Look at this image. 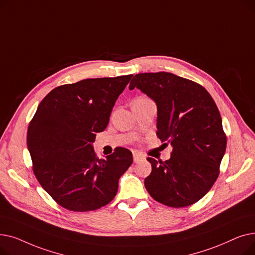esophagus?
I'll return each instance as SVG.
<instances>
[{
	"instance_id": "esophagus-1",
	"label": "esophagus",
	"mask_w": 255,
	"mask_h": 255,
	"mask_svg": "<svg viewBox=\"0 0 255 255\" xmlns=\"http://www.w3.org/2000/svg\"><path fill=\"white\" fill-rule=\"evenodd\" d=\"M144 160V157L136 152L133 153V161H134V163H139L141 161H143Z\"/></svg>"
}]
</instances>
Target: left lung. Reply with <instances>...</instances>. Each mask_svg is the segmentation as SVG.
Listing matches in <instances>:
<instances>
[{"mask_svg": "<svg viewBox=\"0 0 255 255\" xmlns=\"http://www.w3.org/2000/svg\"><path fill=\"white\" fill-rule=\"evenodd\" d=\"M134 88L156 103L157 136L172 146L164 162L148 158L152 172L144 179L145 189L172 208L198 202L217 180L226 149L215 102L204 87L164 71L136 74L129 90Z\"/></svg>", "mask_w": 255, "mask_h": 255, "instance_id": "obj_1", "label": "left lung"}]
</instances>
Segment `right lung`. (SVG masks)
<instances>
[{
    "instance_id": "obj_1",
    "label": "right lung",
    "mask_w": 255,
    "mask_h": 255,
    "mask_svg": "<svg viewBox=\"0 0 255 255\" xmlns=\"http://www.w3.org/2000/svg\"><path fill=\"white\" fill-rule=\"evenodd\" d=\"M133 75L88 78L53 89L38 105L26 134L34 173L43 189L70 211L97 210L116 196L133 162L117 148L98 159L93 142L109 125L113 107Z\"/></svg>"
}]
</instances>
